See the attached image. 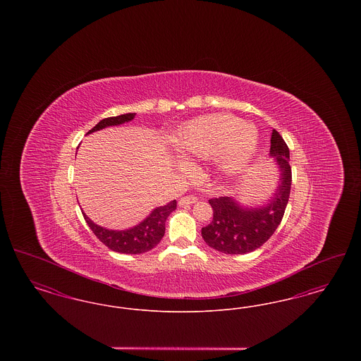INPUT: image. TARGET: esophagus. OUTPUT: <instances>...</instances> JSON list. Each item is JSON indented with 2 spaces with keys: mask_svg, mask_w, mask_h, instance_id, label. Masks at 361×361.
Here are the masks:
<instances>
[{
  "mask_svg": "<svg viewBox=\"0 0 361 361\" xmlns=\"http://www.w3.org/2000/svg\"><path fill=\"white\" fill-rule=\"evenodd\" d=\"M196 202H197V197L193 196V195H189V196L181 197L180 202H178V204H180V206H189V204H193V203H196Z\"/></svg>",
  "mask_w": 361,
  "mask_h": 361,
  "instance_id": "esophagus-1",
  "label": "esophagus"
}]
</instances>
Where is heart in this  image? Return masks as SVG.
Segmentation results:
<instances>
[{"mask_svg":"<svg viewBox=\"0 0 361 361\" xmlns=\"http://www.w3.org/2000/svg\"><path fill=\"white\" fill-rule=\"evenodd\" d=\"M257 142V133L245 121L215 115L188 123L174 139V146L185 158L208 159L221 155V168L235 174L252 162Z\"/></svg>","mask_w":361,"mask_h":361,"instance_id":"b5f03b06","label":"heart"}]
</instances>
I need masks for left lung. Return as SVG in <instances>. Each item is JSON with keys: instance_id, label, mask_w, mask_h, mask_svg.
<instances>
[{"instance_id": "obj_1", "label": "left lung", "mask_w": 361, "mask_h": 361, "mask_svg": "<svg viewBox=\"0 0 361 361\" xmlns=\"http://www.w3.org/2000/svg\"><path fill=\"white\" fill-rule=\"evenodd\" d=\"M269 154L279 165L280 184L268 204L242 207L227 196L208 200L214 218L202 228V237L212 249L226 255H246L262 246L279 227L290 199L292 173L290 149L276 130L272 131Z\"/></svg>"}]
</instances>
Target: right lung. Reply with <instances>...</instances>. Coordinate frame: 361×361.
Segmentation results:
<instances>
[{
  "instance_id": "add662e5",
  "label": "right lung",
  "mask_w": 361,
  "mask_h": 361,
  "mask_svg": "<svg viewBox=\"0 0 361 361\" xmlns=\"http://www.w3.org/2000/svg\"><path fill=\"white\" fill-rule=\"evenodd\" d=\"M134 118H135V114H124L121 116L105 118L103 121H99L92 130H89L87 134L103 130L109 126H119L123 123L133 121ZM176 207H177L176 200H172L166 206L157 207L143 222L128 230H121V231L104 228L102 226H97L94 222H92L86 216L85 212H82V215L90 230L106 247L123 255H140L152 250L159 243V240H162L165 234V222L168 216L176 209Z\"/></svg>"
}]
</instances>
